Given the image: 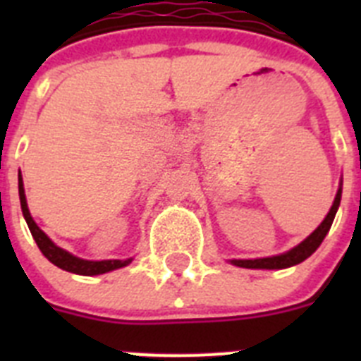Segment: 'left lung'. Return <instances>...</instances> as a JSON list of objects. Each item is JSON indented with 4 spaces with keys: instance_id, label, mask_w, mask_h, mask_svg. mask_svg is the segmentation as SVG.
<instances>
[{
    "instance_id": "1",
    "label": "left lung",
    "mask_w": 361,
    "mask_h": 361,
    "mask_svg": "<svg viewBox=\"0 0 361 361\" xmlns=\"http://www.w3.org/2000/svg\"><path fill=\"white\" fill-rule=\"evenodd\" d=\"M340 200H342V180H340V188L336 191V197L333 200V206H331L329 213L325 215V219L322 220L320 226H318L314 231L309 235L307 238L300 242L298 245L291 247L286 253L273 255V257L266 258H233L229 262L237 267H245V269H286V267L296 266V264L304 262L305 258L311 257L314 251L320 247V244L324 242L325 235L329 233L331 226H333V220L336 216L338 208H340Z\"/></svg>"
}]
</instances>
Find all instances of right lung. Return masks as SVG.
<instances>
[{"instance_id": "right-lung-1", "label": "right lung", "mask_w": 361, "mask_h": 361, "mask_svg": "<svg viewBox=\"0 0 361 361\" xmlns=\"http://www.w3.org/2000/svg\"><path fill=\"white\" fill-rule=\"evenodd\" d=\"M18 188H19V202H21V212H23L25 220H27V226L30 229L32 237L36 240L37 247L41 250V253L49 258L54 266H57L59 269H65L68 273H75V275L82 276H94V275H103V273H110L114 269H121V267L128 266L133 258H124V260H85V258H79L75 255L68 253L66 250L59 247L52 242V238L36 224V220L32 219L30 212H28L27 197H25V186H23V177H21V171L18 175Z\"/></svg>"}]
</instances>
